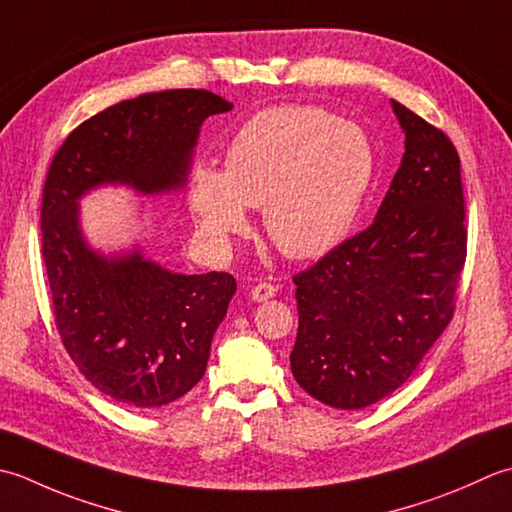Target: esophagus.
<instances>
[{
    "label": "esophagus",
    "instance_id": "1",
    "mask_svg": "<svg viewBox=\"0 0 512 512\" xmlns=\"http://www.w3.org/2000/svg\"><path fill=\"white\" fill-rule=\"evenodd\" d=\"M276 294V287L271 283H258L252 287V291H249V298H252L254 302H265L269 298H274Z\"/></svg>",
    "mask_w": 512,
    "mask_h": 512
}]
</instances>
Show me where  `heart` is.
<instances>
[{
	"label": "heart",
	"instance_id": "obj_1",
	"mask_svg": "<svg viewBox=\"0 0 512 512\" xmlns=\"http://www.w3.org/2000/svg\"><path fill=\"white\" fill-rule=\"evenodd\" d=\"M373 141L362 125L316 106H276L234 134L225 170L196 165L190 210L203 238L225 247L243 234L249 207L280 252L316 258L342 243L375 179Z\"/></svg>",
	"mask_w": 512,
	"mask_h": 512
}]
</instances>
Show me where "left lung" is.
Listing matches in <instances>:
<instances>
[{"label": "left lung", "instance_id": "8db88e82", "mask_svg": "<svg viewBox=\"0 0 512 512\" xmlns=\"http://www.w3.org/2000/svg\"><path fill=\"white\" fill-rule=\"evenodd\" d=\"M404 154L375 221L294 276L291 373L333 409H364L411 378L453 316L466 258L460 156L391 99Z\"/></svg>", "mask_w": 512, "mask_h": 512}]
</instances>
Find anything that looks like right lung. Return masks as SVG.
<instances>
[{"mask_svg":"<svg viewBox=\"0 0 512 512\" xmlns=\"http://www.w3.org/2000/svg\"><path fill=\"white\" fill-rule=\"evenodd\" d=\"M232 108L210 90L145 92L83 121L48 170L41 252L59 336L92 387L125 406L170 404L203 378L236 280L176 274L139 241L95 249L81 198L106 185L139 196L181 192L203 121Z\"/></svg>","mask_w":512,"mask_h":512,"instance_id":"obj_1","label":"right lung"}]
</instances>
